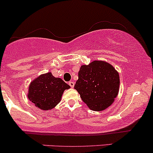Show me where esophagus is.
<instances>
[{
	"mask_svg": "<svg viewBox=\"0 0 153 153\" xmlns=\"http://www.w3.org/2000/svg\"><path fill=\"white\" fill-rule=\"evenodd\" d=\"M68 85H69L70 87H71V88H73L74 87V82H68Z\"/></svg>",
	"mask_w": 153,
	"mask_h": 153,
	"instance_id": "34e87169",
	"label": "esophagus"
}]
</instances>
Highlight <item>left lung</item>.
Returning <instances> with one entry per match:
<instances>
[{"mask_svg": "<svg viewBox=\"0 0 153 153\" xmlns=\"http://www.w3.org/2000/svg\"><path fill=\"white\" fill-rule=\"evenodd\" d=\"M78 75L74 89L90 109L103 111L113 103L118 93L120 79L111 64L94 61L82 66Z\"/></svg>", "mask_w": 153, "mask_h": 153, "instance_id": "1", "label": "left lung"}]
</instances>
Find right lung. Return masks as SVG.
<instances>
[{"label": "right lung", "instance_id": "add662e5", "mask_svg": "<svg viewBox=\"0 0 153 153\" xmlns=\"http://www.w3.org/2000/svg\"><path fill=\"white\" fill-rule=\"evenodd\" d=\"M69 88L70 86L61 78H56L50 72L31 83L28 97L39 109L48 111L59 103L63 91Z\"/></svg>", "mask_w": 153, "mask_h": 153}]
</instances>
